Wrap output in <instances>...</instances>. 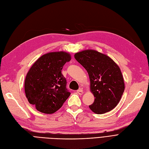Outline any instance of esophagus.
I'll return each instance as SVG.
<instances>
[{
  "mask_svg": "<svg viewBox=\"0 0 149 149\" xmlns=\"http://www.w3.org/2000/svg\"><path fill=\"white\" fill-rule=\"evenodd\" d=\"M76 92H77L79 95H83V93L82 88H79V89H78L77 91H76Z\"/></svg>",
  "mask_w": 149,
  "mask_h": 149,
  "instance_id": "esophagus-1",
  "label": "esophagus"
}]
</instances>
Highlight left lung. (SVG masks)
<instances>
[{
	"label": "left lung",
	"mask_w": 149,
	"mask_h": 149,
	"mask_svg": "<svg viewBox=\"0 0 149 149\" xmlns=\"http://www.w3.org/2000/svg\"><path fill=\"white\" fill-rule=\"evenodd\" d=\"M74 58L89 75L91 91L95 101L89 106L94 113L103 114L117 105L125 90L124 81L118 66L107 55L95 50L76 53Z\"/></svg>",
	"instance_id": "1"
}]
</instances>
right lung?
Segmentation results:
<instances>
[{
    "label": "right lung",
    "mask_w": 149,
    "mask_h": 149,
    "mask_svg": "<svg viewBox=\"0 0 149 149\" xmlns=\"http://www.w3.org/2000/svg\"><path fill=\"white\" fill-rule=\"evenodd\" d=\"M70 60L71 56L65 52H52L40 57L28 71L24 83L26 96L39 111L53 113L70 96L61 70Z\"/></svg>",
    "instance_id": "obj_1"
}]
</instances>
